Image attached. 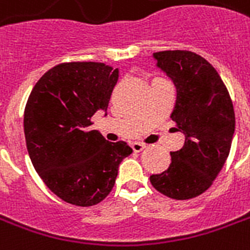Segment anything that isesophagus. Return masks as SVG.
Masks as SVG:
<instances>
[{"label": "esophagus", "instance_id": "1", "mask_svg": "<svg viewBox=\"0 0 250 250\" xmlns=\"http://www.w3.org/2000/svg\"><path fill=\"white\" fill-rule=\"evenodd\" d=\"M131 146H132L133 152H142V150L146 148V144L136 142V143H132V144H131Z\"/></svg>", "mask_w": 250, "mask_h": 250}]
</instances>
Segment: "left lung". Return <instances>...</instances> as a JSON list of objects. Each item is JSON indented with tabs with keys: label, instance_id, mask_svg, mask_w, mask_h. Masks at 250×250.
Masks as SVG:
<instances>
[{
	"label": "left lung",
	"instance_id": "obj_1",
	"mask_svg": "<svg viewBox=\"0 0 250 250\" xmlns=\"http://www.w3.org/2000/svg\"><path fill=\"white\" fill-rule=\"evenodd\" d=\"M153 57L176 85L170 118L186 139L180 150L170 152L167 170L150 176V184L171 199H191L205 193L226 164L235 110L223 80L206 59L181 49L156 52Z\"/></svg>",
	"mask_w": 250,
	"mask_h": 250
}]
</instances>
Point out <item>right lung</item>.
Segmentation results:
<instances>
[{"instance_id":"1","label":"right lung","mask_w":250,"mask_h":250,"mask_svg":"<svg viewBox=\"0 0 250 250\" xmlns=\"http://www.w3.org/2000/svg\"><path fill=\"white\" fill-rule=\"evenodd\" d=\"M119 72L104 62H62L35 83L24 108V138L31 163L45 186L70 205L89 207L114 188L125 142L110 143L90 129L106 111Z\"/></svg>"}]
</instances>
